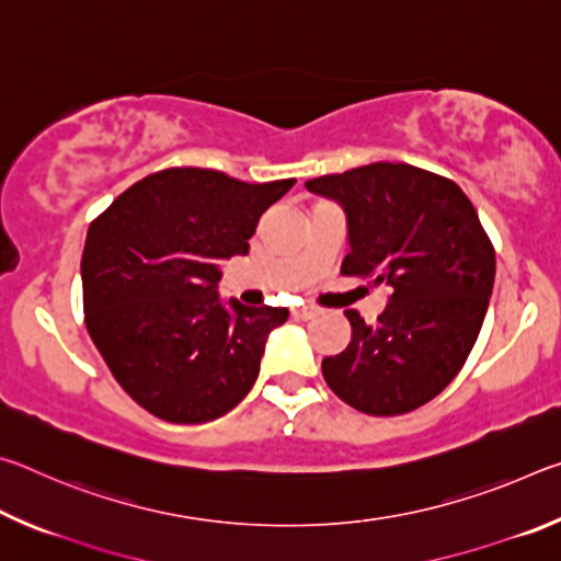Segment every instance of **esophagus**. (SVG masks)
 <instances>
[{
  "label": "esophagus",
  "instance_id": "obj_1",
  "mask_svg": "<svg viewBox=\"0 0 561 561\" xmlns=\"http://www.w3.org/2000/svg\"><path fill=\"white\" fill-rule=\"evenodd\" d=\"M291 317H294V319H301V321H309V319L317 317V309H311V307H297V309H291Z\"/></svg>",
  "mask_w": 561,
  "mask_h": 561
}]
</instances>
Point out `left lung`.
I'll list each match as a JSON object with an SVG mask.
<instances>
[{"mask_svg":"<svg viewBox=\"0 0 561 561\" xmlns=\"http://www.w3.org/2000/svg\"><path fill=\"white\" fill-rule=\"evenodd\" d=\"M346 213V277L388 287L376 324L356 309L348 346L321 360L341 401L368 415L415 411L470 356L495 282V250L453 180L408 163H371L307 180Z\"/></svg>","mask_w":561,"mask_h":561,"instance_id":"8db88e82","label":"left lung"}]
</instances>
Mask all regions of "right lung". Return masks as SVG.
Listing matches in <instances>:
<instances>
[{"label":"right lung","instance_id":"right-lung-1","mask_svg":"<svg viewBox=\"0 0 561 561\" xmlns=\"http://www.w3.org/2000/svg\"><path fill=\"white\" fill-rule=\"evenodd\" d=\"M297 183L168 168L91 222L81 257L93 344L133 401L168 423H207L250 393L282 307L217 294L220 264L250 252L262 213Z\"/></svg>","mask_w":561,"mask_h":561}]
</instances>
